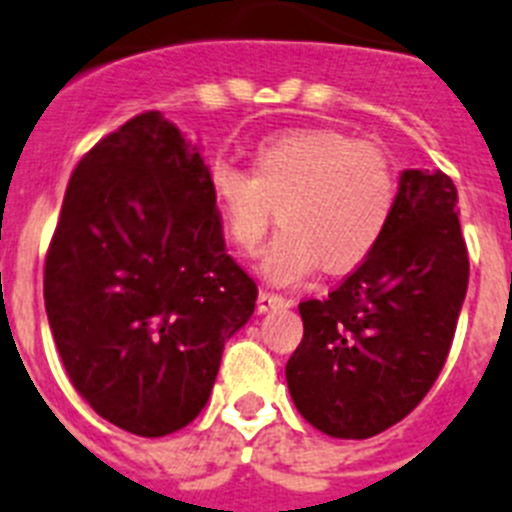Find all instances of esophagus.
<instances>
[{"label":"esophagus","instance_id":"34e87169","mask_svg":"<svg viewBox=\"0 0 512 512\" xmlns=\"http://www.w3.org/2000/svg\"><path fill=\"white\" fill-rule=\"evenodd\" d=\"M292 300H287L284 295H277V292H269V289H261L259 292V310H274V307H289Z\"/></svg>","mask_w":512,"mask_h":512}]
</instances>
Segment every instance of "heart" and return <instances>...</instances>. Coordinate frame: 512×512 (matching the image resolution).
<instances>
[{
  "label": "heart",
  "instance_id": "heart-1",
  "mask_svg": "<svg viewBox=\"0 0 512 512\" xmlns=\"http://www.w3.org/2000/svg\"><path fill=\"white\" fill-rule=\"evenodd\" d=\"M212 205L238 251L256 253L274 205L282 230L261 261L271 282H297L320 261L348 271L379 246L397 205V174L379 146L336 128H297L253 148L251 174L212 164Z\"/></svg>",
  "mask_w": 512,
  "mask_h": 512
}]
</instances>
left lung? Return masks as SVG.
<instances>
[{
	"label": "left lung",
	"instance_id": "1",
	"mask_svg": "<svg viewBox=\"0 0 512 512\" xmlns=\"http://www.w3.org/2000/svg\"><path fill=\"white\" fill-rule=\"evenodd\" d=\"M456 202L443 171H402L379 246L325 300L300 302L305 336L287 361V384L318 431L377 436L438 379L469 282Z\"/></svg>",
	"mask_w": 512,
	"mask_h": 512
}]
</instances>
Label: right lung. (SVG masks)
<instances>
[{"label": "right lung", "instance_id": "obj_1", "mask_svg": "<svg viewBox=\"0 0 512 512\" xmlns=\"http://www.w3.org/2000/svg\"><path fill=\"white\" fill-rule=\"evenodd\" d=\"M205 158L143 112L81 158L48 246L43 297L66 374L94 413L158 438L207 405L259 289L225 253Z\"/></svg>", "mask_w": 512, "mask_h": 512}]
</instances>
